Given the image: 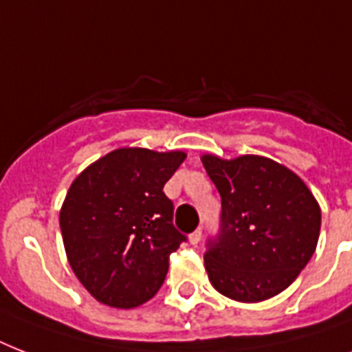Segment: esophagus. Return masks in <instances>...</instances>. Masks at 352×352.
<instances>
[{
  "label": "esophagus",
  "instance_id": "1",
  "mask_svg": "<svg viewBox=\"0 0 352 352\" xmlns=\"http://www.w3.org/2000/svg\"><path fill=\"white\" fill-rule=\"evenodd\" d=\"M201 237H203V232H201V228H197L193 234H190V243H192V245H197L199 241H201Z\"/></svg>",
  "mask_w": 352,
  "mask_h": 352
}]
</instances>
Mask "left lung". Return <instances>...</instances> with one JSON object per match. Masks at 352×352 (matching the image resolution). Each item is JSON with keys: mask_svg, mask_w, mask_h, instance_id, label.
Here are the masks:
<instances>
[{"mask_svg": "<svg viewBox=\"0 0 352 352\" xmlns=\"http://www.w3.org/2000/svg\"><path fill=\"white\" fill-rule=\"evenodd\" d=\"M201 160L221 195L219 234L204 252L210 283L243 303L283 292L316 250L322 212L314 195L267 157Z\"/></svg>", "mask_w": 352, "mask_h": 352, "instance_id": "1", "label": "left lung"}]
</instances>
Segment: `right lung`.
I'll use <instances>...</instances> for the list:
<instances>
[{
    "label": "right lung",
    "instance_id": "1",
    "mask_svg": "<svg viewBox=\"0 0 352 352\" xmlns=\"http://www.w3.org/2000/svg\"><path fill=\"white\" fill-rule=\"evenodd\" d=\"M186 159L120 148L73 181L60 210L69 265L104 305L133 309L164 283L170 254L186 241L173 226V203L164 184Z\"/></svg>",
    "mask_w": 352,
    "mask_h": 352
}]
</instances>
